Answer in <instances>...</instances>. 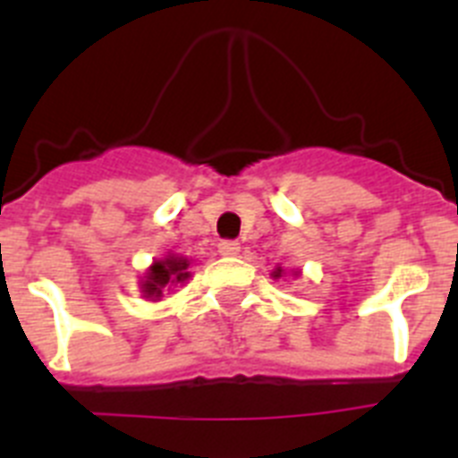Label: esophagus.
<instances>
[{"label":"esophagus","instance_id":"34e87169","mask_svg":"<svg viewBox=\"0 0 458 458\" xmlns=\"http://www.w3.org/2000/svg\"><path fill=\"white\" fill-rule=\"evenodd\" d=\"M217 252H220L222 257H236V254L241 252V242H238V241H222L220 245H217Z\"/></svg>","mask_w":458,"mask_h":458}]
</instances>
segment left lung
I'll list each match as a JSON object with an SVG mask.
<instances>
[{"instance_id": "obj_1", "label": "left lung", "mask_w": 458, "mask_h": 458, "mask_svg": "<svg viewBox=\"0 0 458 458\" xmlns=\"http://www.w3.org/2000/svg\"><path fill=\"white\" fill-rule=\"evenodd\" d=\"M279 273H282V270H277V273H275V277H279Z\"/></svg>"}]
</instances>
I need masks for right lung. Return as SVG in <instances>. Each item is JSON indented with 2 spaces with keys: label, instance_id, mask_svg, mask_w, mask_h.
Listing matches in <instances>:
<instances>
[{
  "label": "right lung",
  "instance_id": "1",
  "mask_svg": "<svg viewBox=\"0 0 458 458\" xmlns=\"http://www.w3.org/2000/svg\"><path fill=\"white\" fill-rule=\"evenodd\" d=\"M188 270V261L179 257H169L165 261H156L151 266L147 275V282H144V291L148 295H160L167 284H176V282H183L190 275L185 273Z\"/></svg>",
  "mask_w": 458,
  "mask_h": 458
}]
</instances>
